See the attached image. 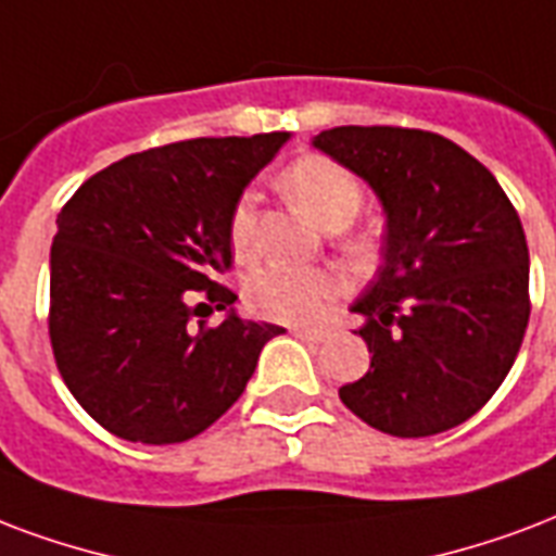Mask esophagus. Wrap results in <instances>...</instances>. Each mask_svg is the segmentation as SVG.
Segmentation results:
<instances>
[{
	"label": "esophagus",
	"mask_w": 556,
	"mask_h": 556,
	"mask_svg": "<svg viewBox=\"0 0 556 556\" xmlns=\"http://www.w3.org/2000/svg\"><path fill=\"white\" fill-rule=\"evenodd\" d=\"M288 332L300 338V341H306V344H324L326 338H329V329H303V326H291Z\"/></svg>",
	"instance_id": "obj_1"
}]
</instances>
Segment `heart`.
<instances>
[{
    "label": "heart",
    "instance_id": "1",
    "mask_svg": "<svg viewBox=\"0 0 556 556\" xmlns=\"http://www.w3.org/2000/svg\"><path fill=\"white\" fill-rule=\"evenodd\" d=\"M279 184L288 198L324 230H341L362 210V184L329 156H300L282 172ZM230 244L241 260H248L256 248V212L250 198H241L232 206ZM341 291V274L324 268L268 265L248 279L250 306L260 315L286 324H315Z\"/></svg>",
    "mask_w": 556,
    "mask_h": 556
}]
</instances>
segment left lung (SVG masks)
Masks as SVG:
<instances>
[{
    "label": "left lung",
    "instance_id": "left-lung-1",
    "mask_svg": "<svg viewBox=\"0 0 556 556\" xmlns=\"http://www.w3.org/2000/svg\"><path fill=\"white\" fill-rule=\"evenodd\" d=\"M312 146L367 180L388 215L384 265L353 303L370 370L338 396L393 438L455 429L498 391L531 317L514 203L476 156L429 130L344 125Z\"/></svg>",
    "mask_w": 556,
    "mask_h": 556
}]
</instances>
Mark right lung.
Masks as SVG:
<instances>
[{"mask_svg": "<svg viewBox=\"0 0 556 556\" xmlns=\"http://www.w3.org/2000/svg\"><path fill=\"white\" fill-rule=\"evenodd\" d=\"M288 134L201 137L92 175L58 215L49 338L66 388L101 429L165 446L210 429L248 388L282 326L241 320L215 282L232 265L230 215ZM230 307L194 325L191 291Z\"/></svg>", "mask_w": 556, "mask_h": 556, "instance_id": "right-lung-1", "label": "right lung"}]
</instances>
